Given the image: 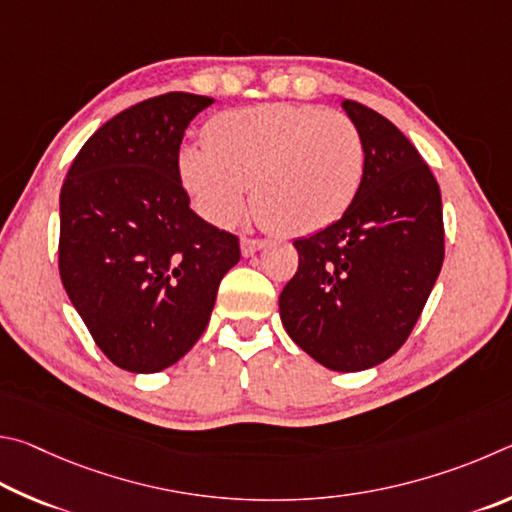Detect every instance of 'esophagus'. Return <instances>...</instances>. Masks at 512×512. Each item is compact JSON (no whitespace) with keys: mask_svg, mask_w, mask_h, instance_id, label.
I'll use <instances>...</instances> for the list:
<instances>
[{"mask_svg":"<svg viewBox=\"0 0 512 512\" xmlns=\"http://www.w3.org/2000/svg\"><path fill=\"white\" fill-rule=\"evenodd\" d=\"M265 247V240H261V238H240V251H242V256H254L258 249H263Z\"/></svg>","mask_w":512,"mask_h":512,"instance_id":"1","label":"esophagus"}]
</instances>
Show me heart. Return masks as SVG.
Returning a JSON list of instances; mask_svg holds the SVG:
<instances>
[{
	"label": "heart",
	"mask_w": 512,
	"mask_h": 512,
	"mask_svg": "<svg viewBox=\"0 0 512 512\" xmlns=\"http://www.w3.org/2000/svg\"><path fill=\"white\" fill-rule=\"evenodd\" d=\"M179 177L197 213L236 224L251 204L265 224L292 236L328 227L360 193L366 146L357 123L317 105L272 103L224 112L204 148L184 146Z\"/></svg>",
	"instance_id": "obj_1"
}]
</instances>
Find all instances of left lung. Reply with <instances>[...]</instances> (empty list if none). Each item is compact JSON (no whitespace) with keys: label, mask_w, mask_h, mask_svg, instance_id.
Here are the masks:
<instances>
[{"label":"left lung","mask_w":512,"mask_h":512,"mask_svg":"<svg viewBox=\"0 0 512 512\" xmlns=\"http://www.w3.org/2000/svg\"><path fill=\"white\" fill-rule=\"evenodd\" d=\"M366 170L342 218L294 240L299 270L279 297L292 342L330 371L378 366L407 342L443 267V202L405 134L371 107L342 103Z\"/></svg>","instance_id":"left-lung-1"}]
</instances>
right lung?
Returning <instances> with one entry per match:
<instances>
[{
  "label": "right lung",
  "instance_id": "obj_1",
  "mask_svg": "<svg viewBox=\"0 0 512 512\" xmlns=\"http://www.w3.org/2000/svg\"><path fill=\"white\" fill-rule=\"evenodd\" d=\"M211 103L168 92L128 107L85 141L62 184V285L96 346L130 373L191 351L240 261L238 238L188 206L177 168L184 130Z\"/></svg>",
  "mask_w": 512,
  "mask_h": 512
}]
</instances>
